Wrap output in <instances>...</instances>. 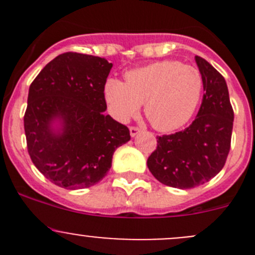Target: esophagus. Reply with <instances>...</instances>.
<instances>
[{
    "instance_id": "esophagus-1",
    "label": "esophagus",
    "mask_w": 255,
    "mask_h": 255,
    "mask_svg": "<svg viewBox=\"0 0 255 255\" xmlns=\"http://www.w3.org/2000/svg\"><path fill=\"white\" fill-rule=\"evenodd\" d=\"M129 132H130V135H132V137H135V135H137L138 133L140 132V128L134 127V126H130V127H129Z\"/></svg>"
}]
</instances>
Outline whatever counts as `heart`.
<instances>
[{"instance_id":"1","label":"heart","mask_w":255,"mask_h":255,"mask_svg":"<svg viewBox=\"0 0 255 255\" xmlns=\"http://www.w3.org/2000/svg\"><path fill=\"white\" fill-rule=\"evenodd\" d=\"M126 82L110 79L105 100L112 115L127 121L144 104V115L155 129L170 132L184 126L196 111L204 90L202 75L195 66L163 60L126 74Z\"/></svg>"}]
</instances>
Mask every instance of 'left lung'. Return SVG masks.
Listing matches in <instances>:
<instances>
[{
  "instance_id": "left-lung-1",
  "label": "left lung",
  "mask_w": 255,
  "mask_h": 255,
  "mask_svg": "<svg viewBox=\"0 0 255 255\" xmlns=\"http://www.w3.org/2000/svg\"><path fill=\"white\" fill-rule=\"evenodd\" d=\"M195 59L205 91L197 117L184 130L158 135L146 160L158 181L176 189L210 181L222 170L231 149L235 113L226 80L204 58Z\"/></svg>"
}]
</instances>
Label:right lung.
I'll return each instance as SVG.
<instances>
[{
  "label": "right lung",
  "instance_id": "right-lung-1",
  "mask_svg": "<svg viewBox=\"0 0 255 255\" xmlns=\"http://www.w3.org/2000/svg\"><path fill=\"white\" fill-rule=\"evenodd\" d=\"M112 64L100 56L60 54L33 80L24 113L27 149L49 181L69 190L97 184L116 149L130 139L127 126L105 115V85ZM54 119L62 132H54Z\"/></svg>",
  "mask_w": 255,
  "mask_h": 255
}]
</instances>
